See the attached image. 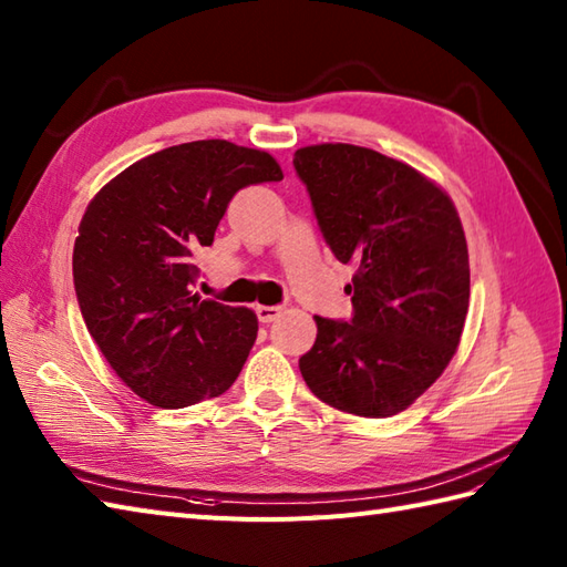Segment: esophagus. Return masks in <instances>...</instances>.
Returning <instances> with one entry per match:
<instances>
[{
	"mask_svg": "<svg viewBox=\"0 0 567 567\" xmlns=\"http://www.w3.org/2000/svg\"><path fill=\"white\" fill-rule=\"evenodd\" d=\"M256 315H258V319H260L262 323H272L277 317L282 315V309H280V307H265V305H258V307H256Z\"/></svg>",
	"mask_w": 567,
	"mask_h": 567,
	"instance_id": "34e87169",
	"label": "esophagus"
}]
</instances>
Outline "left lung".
I'll return each instance as SVG.
<instances>
[{
	"mask_svg": "<svg viewBox=\"0 0 567 567\" xmlns=\"http://www.w3.org/2000/svg\"><path fill=\"white\" fill-rule=\"evenodd\" d=\"M346 285L353 319L315 317L317 341L299 358L307 388L341 412L384 419L436 382L461 343L467 240L453 199L416 167L353 143L295 153Z\"/></svg>",
	"mask_w": 567,
	"mask_h": 567,
	"instance_id": "obj_1",
	"label": "left lung"
}]
</instances>
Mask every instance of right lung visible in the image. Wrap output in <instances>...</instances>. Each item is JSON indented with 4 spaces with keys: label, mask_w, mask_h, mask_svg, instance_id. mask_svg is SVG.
I'll return each mask as SVG.
<instances>
[{
    "label": "right lung",
    "mask_w": 567,
    "mask_h": 567,
    "mask_svg": "<svg viewBox=\"0 0 567 567\" xmlns=\"http://www.w3.org/2000/svg\"><path fill=\"white\" fill-rule=\"evenodd\" d=\"M270 153L192 141L128 165L92 197L72 250L82 319L126 388L161 409L224 394L258 336V317L189 290L192 256L214 244L240 187L277 183Z\"/></svg>",
    "instance_id": "right-lung-1"
}]
</instances>
